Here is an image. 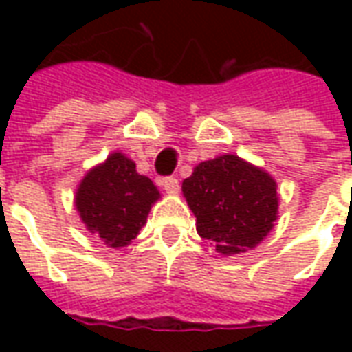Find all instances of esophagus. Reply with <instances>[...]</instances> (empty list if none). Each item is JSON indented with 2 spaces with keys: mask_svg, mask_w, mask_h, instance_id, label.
<instances>
[{
  "mask_svg": "<svg viewBox=\"0 0 352 352\" xmlns=\"http://www.w3.org/2000/svg\"><path fill=\"white\" fill-rule=\"evenodd\" d=\"M160 184L164 186V190L168 192V194H177L179 192V179L177 177H166V179H162Z\"/></svg>",
  "mask_w": 352,
  "mask_h": 352,
  "instance_id": "obj_1",
  "label": "esophagus"
}]
</instances>
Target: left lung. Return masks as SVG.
I'll list each match as a JSON object with an SVG mask.
<instances>
[{"label": "left lung", "mask_w": 352, "mask_h": 352, "mask_svg": "<svg viewBox=\"0 0 352 352\" xmlns=\"http://www.w3.org/2000/svg\"><path fill=\"white\" fill-rule=\"evenodd\" d=\"M196 230L221 254H237L264 239L277 221V184L236 154L198 164L183 181Z\"/></svg>", "instance_id": "1"}]
</instances>
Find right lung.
Segmentation results:
<instances>
[{"mask_svg":"<svg viewBox=\"0 0 352 352\" xmlns=\"http://www.w3.org/2000/svg\"><path fill=\"white\" fill-rule=\"evenodd\" d=\"M160 192L122 153H113L80 181L75 207L87 228L105 245L120 249L135 239Z\"/></svg>","mask_w":352,"mask_h":352,"instance_id":"obj_1","label":"right lung"}]
</instances>
